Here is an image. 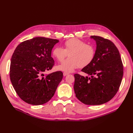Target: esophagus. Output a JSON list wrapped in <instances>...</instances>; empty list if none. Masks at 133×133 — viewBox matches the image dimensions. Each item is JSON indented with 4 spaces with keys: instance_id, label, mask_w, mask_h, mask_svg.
I'll return each mask as SVG.
<instances>
[{
    "instance_id": "esophagus-1",
    "label": "esophagus",
    "mask_w": 133,
    "mask_h": 133,
    "mask_svg": "<svg viewBox=\"0 0 133 133\" xmlns=\"http://www.w3.org/2000/svg\"><path fill=\"white\" fill-rule=\"evenodd\" d=\"M69 73H66V72H64V73H63V75H64V76H66V75H67Z\"/></svg>"
}]
</instances>
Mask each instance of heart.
Masks as SVG:
<instances>
[{"label": "heart", "mask_w": 133, "mask_h": 133, "mask_svg": "<svg viewBox=\"0 0 133 133\" xmlns=\"http://www.w3.org/2000/svg\"><path fill=\"white\" fill-rule=\"evenodd\" d=\"M95 53L93 46L77 38L69 39L65 42L64 48L57 46L52 51V55L60 62L69 54V57L57 66L59 70L65 72H72L78 66L83 68L88 66L94 59Z\"/></svg>", "instance_id": "1"}]
</instances>
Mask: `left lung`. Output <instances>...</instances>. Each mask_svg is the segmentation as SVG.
Returning a JSON list of instances; mask_svg holds the SVG:
<instances>
[{
	"mask_svg": "<svg viewBox=\"0 0 133 133\" xmlns=\"http://www.w3.org/2000/svg\"><path fill=\"white\" fill-rule=\"evenodd\" d=\"M96 44L94 59L81 69L88 76L74 74L76 97L88 105H99L110 101L121 85L123 68L120 53L111 41L90 36Z\"/></svg>",
	"mask_w": 133,
	"mask_h": 133,
	"instance_id": "8db88e82",
	"label": "left lung"
}]
</instances>
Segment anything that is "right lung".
<instances>
[{"instance_id":"1","label":"right lung","mask_w":133,"mask_h":133,"mask_svg":"<svg viewBox=\"0 0 133 133\" xmlns=\"http://www.w3.org/2000/svg\"><path fill=\"white\" fill-rule=\"evenodd\" d=\"M59 41L36 37L22 42L14 51L11 60L10 79L17 94L25 102L40 105L53 96L63 73L58 71L45 75L44 73L54 65L52 50Z\"/></svg>"}]
</instances>
